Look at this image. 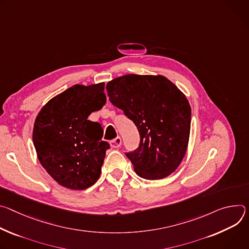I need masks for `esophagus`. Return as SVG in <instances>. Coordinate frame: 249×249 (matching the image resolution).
Returning <instances> with one entry per match:
<instances>
[{
  "mask_svg": "<svg viewBox=\"0 0 249 249\" xmlns=\"http://www.w3.org/2000/svg\"><path fill=\"white\" fill-rule=\"evenodd\" d=\"M109 144H110V146H112L113 148H119L122 145V139H121L120 136H118V137H116L115 140L110 141Z\"/></svg>",
  "mask_w": 249,
  "mask_h": 249,
  "instance_id": "esophagus-1",
  "label": "esophagus"
}]
</instances>
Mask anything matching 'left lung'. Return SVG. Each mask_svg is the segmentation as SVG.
I'll list each match as a JSON object with an SVG mask.
<instances>
[{"instance_id": "8db88e82", "label": "left lung", "mask_w": 249, "mask_h": 249, "mask_svg": "<svg viewBox=\"0 0 249 249\" xmlns=\"http://www.w3.org/2000/svg\"><path fill=\"white\" fill-rule=\"evenodd\" d=\"M106 88L110 103L139 129V147L125 152L136 174L147 180L169 176L189 142L191 107L185 95L160 75L127 74L109 81Z\"/></svg>"}]
</instances>
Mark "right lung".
<instances>
[{
  "label": "right lung",
  "instance_id": "1",
  "mask_svg": "<svg viewBox=\"0 0 249 249\" xmlns=\"http://www.w3.org/2000/svg\"><path fill=\"white\" fill-rule=\"evenodd\" d=\"M105 84L74 85L51 99L36 117L33 141L38 160L63 187L85 190L99 179L106 151L103 128L88 117L106 104Z\"/></svg>",
  "mask_w": 249,
  "mask_h": 249
}]
</instances>
